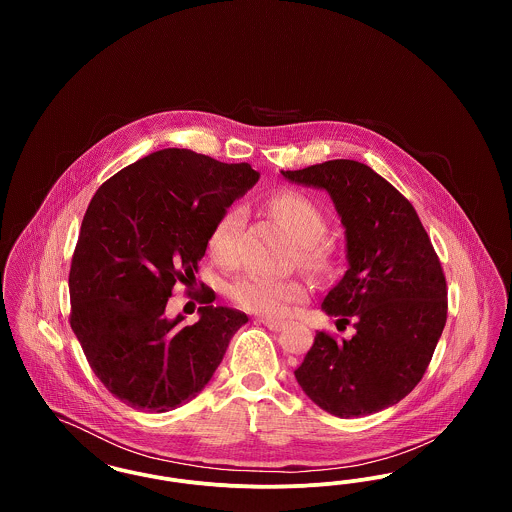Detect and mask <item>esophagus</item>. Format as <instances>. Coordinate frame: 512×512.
<instances>
[{
  "label": "esophagus",
  "instance_id": "1",
  "mask_svg": "<svg viewBox=\"0 0 512 512\" xmlns=\"http://www.w3.org/2000/svg\"><path fill=\"white\" fill-rule=\"evenodd\" d=\"M261 324H265L268 330H280L284 326V320H278V318H259Z\"/></svg>",
  "mask_w": 512,
  "mask_h": 512
}]
</instances>
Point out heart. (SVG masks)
I'll return each instance as SVG.
<instances>
[{
    "instance_id": "obj_1",
    "label": "heart",
    "mask_w": 512,
    "mask_h": 512,
    "mask_svg": "<svg viewBox=\"0 0 512 512\" xmlns=\"http://www.w3.org/2000/svg\"><path fill=\"white\" fill-rule=\"evenodd\" d=\"M265 207L297 238L301 267L318 276L330 272L334 247L324 238L328 222L317 203L295 190H278L268 195ZM244 222L242 205L228 207L215 222L209 234V251L220 263L228 265L236 259ZM226 293L232 303L244 311L265 317H282L292 303L303 299L305 286L297 280H270L259 274H244L228 284Z\"/></svg>"
}]
</instances>
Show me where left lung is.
Returning a JSON list of instances; mask_svg holds the SVG:
<instances>
[{"mask_svg": "<svg viewBox=\"0 0 512 512\" xmlns=\"http://www.w3.org/2000/svg\"><path fill=\"white\" fill-rule=\"evenodd\" d=\"M324 188L345 226L349 267L322 301L338 318V340L317 332L297 366L303 391L326 413L355 418L399 403L422 380L447 320L438 253L411 201L386 178L351 159L282 171Z\"/></svg>", "mask_w": 512, "mask_h": 512, "instance_id": "8db88e82", "label": "left lung"}]
</instances>
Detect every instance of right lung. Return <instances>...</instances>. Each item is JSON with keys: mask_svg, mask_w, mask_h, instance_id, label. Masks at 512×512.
Listing matches in <instances>:
<instances>
[{"mask_svg": "<svg viewBox=\"0 0 512 512\" xmlns=\"http://www.w3.org/2000/svg\"><path fill=\"white\" fill-rule=\"evenodd\" d=\"M259 180L190 149H161L105 180L82 219L69 272L71 328L99 382L122 403L167 413L194 399L247 315L203 301L199 320L165 318L195 278L220 215Z\"/></svg>", "mask_w": 512, "mask_h": 512, "instance_id": "add662e5", "label": "right lung"}]
</instances>
